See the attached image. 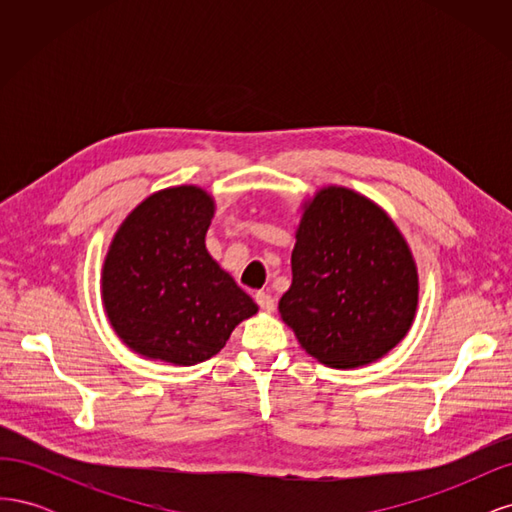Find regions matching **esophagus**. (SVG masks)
I'll use <instances>...</instances> for the list:
<instances>
[{
  "label": "esophagus",
  "mask_w": 512,
  "mask_h": 512,
  "mask_svg": "<svg viewBox=\"0 0 512 512\" xmlns=\"http://www.w3.org/2000/svg\"><path fill=\"white\" fill-rule=\"evenodd\" d=\"M256 303L262 312H273L275 309V301L269 292H256Z\"/></svg>",
  "instance_id": "esophagus-1"
}]
</instances>
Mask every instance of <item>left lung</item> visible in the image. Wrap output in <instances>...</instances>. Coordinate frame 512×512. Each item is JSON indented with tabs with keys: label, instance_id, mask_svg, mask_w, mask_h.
Instances as JSON below:
<instances>
[{
	"label": "left lung",
	"instance_id": "8db88e82",
	"mask_svg": "<svg viewBox=\"0 0 512 512\" xmlns=\"http://www.w3.org/2000/svg\"><path fill=\"white\" fill-rule=\"evenodd\" d=\"M282 320L301 348L335 369L389 354L412 327L418 269L408 241L374 200L324 185L301 203Z\"/></svg>",
	"mask_w": 512,
	"mask_h": 512
}]
</instances>
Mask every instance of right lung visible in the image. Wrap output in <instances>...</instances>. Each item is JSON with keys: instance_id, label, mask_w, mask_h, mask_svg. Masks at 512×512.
Masks as SVG:
<instances>
[{"instance_id": "add662e5", "label": "right lung", "mask_w": 512, "mask_h": 512, "mask_svg": "<svg viewBox=\"0 0 512 512\" xmlns=\"http://www.w3.org/2000/svg\"><path fill=\"white\" fill-rule=\"evenodd\" d=\"M215 198L198 185L149 194L117 228L100 290L108 322L132 352L196 365L218 354L258 305L205 245Z\"/></svg>"}]
</instances>
